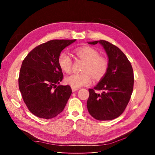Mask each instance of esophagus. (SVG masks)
I'll list each match as a JSON object with an SVG mask.
<instances>
[{"label": "esophagus", "mask_w": 155, "mask_h": 155, "mask_svg": "<svg viewBox=\"0 0 155 155\" xmlns=\"http://www.w3.org/2000/svg\"><path fill=\"white\" fill-rule=\"evenodd\" d=\"M79 89V88H76V87H72V92H76V91H78Z\"/></svg>", "instance_id": "obj_1"}]
</instances>
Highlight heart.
Segmentation results:
<instances>
[{"mask_svg": "<svg viewBox=\"0 0 155 155\" xmlns=\"http://www.w3.org/2000/svg\"><path fill=\"white\" fill-rule=\"evenodd\" d=\"M77 57L85 62L82 74H72L65 78V81L72 87H81L89 85L92 76L95 80L104 78L109 68V61L104 56L100 55L99 51L90 46H83L74 50ZM59 66L63 71H71L72 60L66 52L61 53L58 57Z\"/></svg>", "mask_w": 155, "mask_h": 155, "instance_id": "1", "label": "heart"}]
</instances>
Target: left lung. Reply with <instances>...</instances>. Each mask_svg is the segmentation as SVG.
Segmentation results:
<instances>
[{
  "instance_id": "obj_1",
  "label": "left lung",
  "mask_w": 155,
  "mask_h": 155,
  "mask_svg": "<svg viewBox=\"0 0 155 155\" xmlns=\"http://www.w3.org/2000/svg\"><path fill=\"white\" fill-rule=\"evenodd\" d=\"M99 43L109 58V68L105 76L94 88L88 89V111L97 120H111L125 110L132 95L134 85L133 67L126 55L118 47L104 40L88 42ZM97 91H101L98 93Z\"/></svg>"
}]
</instances>
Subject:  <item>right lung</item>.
I'll list each match as a JSON object with an SVG mask.
<instances>
[{"label": "right lung", "instance_id": "1", "mask_svg": "<svg viewBox=\"0 0 155 155\" xmlns=\"http://www.w3.org/2000/svg\"><path fill=\"white\" fill-rule=\"evenodd\" d=\"M76 39H54L33 49L23 60L18 77L22 99L33 114L51 119L61 112L72 94L69 85H57L63 74L59 66L61 51Z\"/></svg>", "mask_w": 155, "mask_h": 155}]
</instances>
